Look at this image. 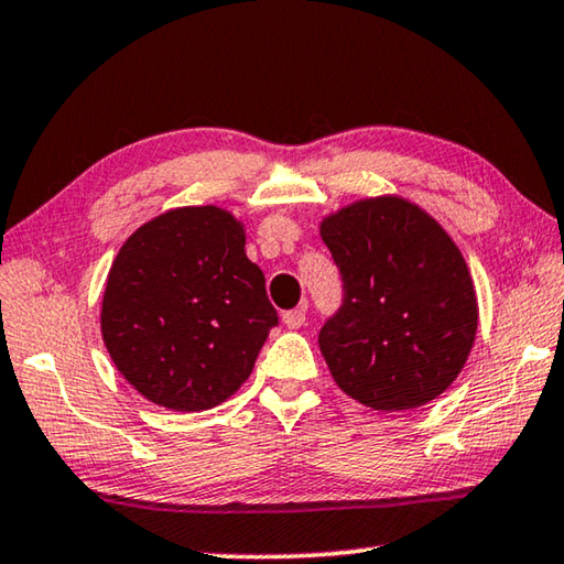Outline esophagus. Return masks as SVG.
I'll return each mask as SVG.
<instances>
[{
	"instance_id": "esophagus-1",
	"label": "esophagus",
	"mask_w": 564,
	"mask_h": 564,
	"mask_svg": "<svg viewBox=\"0 0 564 564\" xmlns=\"http://www.w3.org/2000/svg\"><path fill=\"white\" fill-rule=\"evenodd\" d=\"M281 318H283V326L285 328H291V330L301 328L303 323H305V305H301V308H293V311H285Z\"/></svg>"
}]
</instances>
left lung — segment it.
<instances>
[{
	"label": "left lung",
	"mask_w": 564,
	"mask_h": 564,
	"mask_svg": "<svg viewBox=\"0 0 564 564\" xmlns=\"http://www.w3.org/2000/svg\"><path fill=\"white\" fill-rule=\"evenodd\" d=\"M343 305L318 346L343 393L403 413L443 395L477 333L473 275L435 218L403 196L360 198L321 221Z\"/></svg>",
	"instance_id": "8db88e82"
}]
</instances>
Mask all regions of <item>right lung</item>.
<instances>
[{"label": "right lung", "mask_w": 564, "mask_h": 564, "mask_svg": "<svg viewBox=\"0 0 564 564\" xmlns=\"http://www.w3.org/2000/svg\"><path fill=\"white\" fill-rule=\"evenodd\" d=\"M279 323L246 231L221 206H181L139 226L113 259L101 338L119 373L181 413L221 405Z\"/></svg>", "instance_id": "add662e5"}]
</instances>
